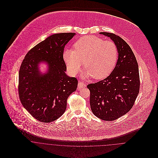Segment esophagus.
<instances>
[{"instance_id":"34e87169","label":"esophagus","mask_w":158,"mask_h":158,"mask_svg":"<svg viewBox=\"0 0 158 158\" xmlns=\"http://www.w3.org/2000/svg\"><path fill=\"white\" fill-rule=\"evenodd\" d=\"M86 86V85L85 84V83H83V82H79L78 83V89H82V88H85Z\"/></svg>"}]
</instances>
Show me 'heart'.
Returning a JSON list of instances; mask_svg holds the SVG:
<instances>
[{
  "label": "heart",
  "instance_id": "b5f03b06",
  "mask_svg": "<svg viewBox=\"0 0 158 158\" xmlns=\"http://www.w3.org/2000/svg\"><path fill=\"white\" fill-rule=\"evenodd\" d=\"M69 72L75 75L83 63L86 75L94 79H103L115 68L118 58V49L113 41H105L94 36L80 38L74 44V49H67L63 54Z\"/></svg>",
  "mask_w": 158,
  "mask_h": 158
}]
</instances>
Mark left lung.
<instances>
[{"label":"left lung","instance_id":"8db88e82","mask_svg":"<svg viewBox=\"0 0 158 158\" xmlns=\"http://www.w3.org/2000/svg\"><path fill=\"white\" fill-rule=\"evenodd\" d=\"M100 33L114 42L118 58L107 78L87 87L92 112L103 120L113 121L128 113L135 104L140 88L139 68L131 47L122 38L112 33Z\"/></svg>","mask_w":158,"mask_h":158}]
</instances>
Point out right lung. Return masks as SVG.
Instances as JSON below:
<instances>
[{"label": "right lung", "instance_id": "obj_1", "mask_svg": "<svg viewBox=\"0 0 158 158\" xmlns=\"http://www.w3.org/2000/svg\"><path fill=\"white\" fill-rule=\"evenodd\" d=\"M75 33L50 36L26 54L19 73L18 92L23 106L35 118L51 122L65 112L69 96L75 92L78 80L66 74L63 58L65 45ZM45 62L48 70L44 74L38 64Z\"/></svg>", "mask_w": 158, "mask_h": 158}]
</instances>
